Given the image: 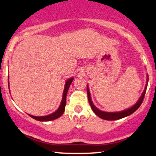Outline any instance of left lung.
Returning a JSON list of instances; mask_svg holds the SVG:
<instances>
[{
  "label": "left lung",
  "instance_id": "1",
  "mask_svg": "<svg viewBox=\"0 0 156 156\" xmlns=\"http://www.w3.org/2000/svg\"><path fill=\"white\" fill-rule=\"evenodd\" d=\"M148 84V78H147V85ZM147 85L145 87L144 91L142 93L141 96L140 97L139 100H138L136 103L135 105H132L131 108H129L127 109L124 110V111L121 112H103L101 110L98 109L94 105L93 102H92L91 98V94H90L89 88L87 86V94H88V102H89V104L91 105V109L93 110V112H94L95 115H97L99 118L103 119V120H119V119H121L123 118H125V117L129 116V115H132L133 112H135L137 109L140 107V105H141L142 102H143L144 98V95L146 93V90H147Z\"/></svg>",
  "mask_w": 156,
  "mask_h": 156
}]
</instances>
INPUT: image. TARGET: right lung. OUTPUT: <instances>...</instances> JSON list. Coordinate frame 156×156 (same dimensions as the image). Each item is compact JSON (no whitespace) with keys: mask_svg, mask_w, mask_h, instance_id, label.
Instances as JSON below:
<instances>
[{"mask_svg":"<svg viewBox=\"0 0 156 156\" xmlns=\"http://www.w3.org/2000/svg\"><path fill=\"white\" fill-rule=\"evenodd\" d=\"M73 77L67 80L66 83H65V88H64V91H63L62 100L61 104H60L59 107H58V108L56 112L51 114V115H47V116L37 117V116H33V115H30V116L32 118L35 119V120H38V121H51V120H55V119H57L59 118V117H61L65 112V105H66L67 93H68V89H69L70 85H71V83L73 82ZM8 83H9V82H8Z\"/></svg>","mask_w":156,"mask_h":156,"instance_id":"obj_1","label":"right lung"}]
</instances>
